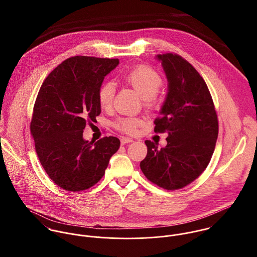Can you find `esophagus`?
<instances>
[{
	"instance_id": "obj_1",
	"label": "esophagus",
	"mask_w": 257,
	"mask_h": 257,
	"mask_svg": "<svg viewBox=\"0 0 257 257\" xmlns=\"http://www.w3.org/2000/svg\"><path fill=\"white\" fill-rule=\"evenodd\" d=\"M134 140L133 139H130V138H121L120 139V144L123 146L125 144H130V143H133Z\"/></svg>"
}]
</instances>
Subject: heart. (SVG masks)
Here are the masks:
<instances>
[{
  "label": "heart",
  "instance_id": "b5f03b06",
  "mask_svg": "<svg viewBox=\"0 0 257 257\" xmlns=\"http://www.w3.org/2000/svg\"><path fill=\"white\" fill-rule=\"evenodd\" d=\"M122 79L141 95L147 107L152 108L155 105L156 95L163 84L162 77L156 70L148 65H138L123 74ZM114 93V86L110 82H105L100 86L98 90V101L103 109H108L111 106ZM142 123V118L127 116L118 118L114 126L122 133L134 135L138 132Z\"/></svg>",
  "mask_w": 257,
  "mask_h": 257
}]
</instances>
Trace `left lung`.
<instances>
[{"mask_svg": "<svg viewBox=\"0 0 257 257\" xmlns=\"http://www.w3.org/2000/svg\"><path fill=\"white\" fill-rule=\"evenodd\" d=\"M168 92L155 133H167V146L158 149L146 141L147 157L141 169L147 179L166 190L181 189L197 179L214 153L219 122L214 102L202 76L183 57L158 54Z\"/></svg>", "mask_w": 257, "mask_h": 257, "instance_id": "left-lung-1", "label": "left lung"}]
</instances>
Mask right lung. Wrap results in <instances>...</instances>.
I'll list each match as a JSON object with an SVG mask.
<instances>
[{
    "label": "right lung",
    "mask_w": 257,
    "mask_h": 257,
    "mask_svg": "<svg viewBox=\"0 0 257 257\" xmlns=\"http://www.w3.org/2000/svg\"><path fill=\"white\" fill-rule=\"evenodd\" d=\"M118 59L74 56L42 83L31 121L38 159L49 178L66 191L98 183L119 140L105 137L95 145L83 139L86 123L101 113L98 90Z\"/></svg>",
    "instance_id": "1"
}]
</instances>
